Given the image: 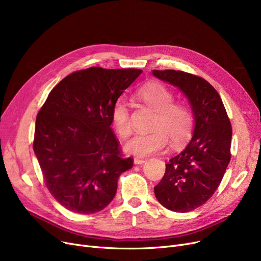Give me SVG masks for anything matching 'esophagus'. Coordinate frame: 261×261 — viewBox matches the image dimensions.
Here are the masks:
<instances>
[{
  "label": "esophagus",
  "mask_w": 261,
  "mask_h": 261,
  "mask_svg": "<svg viewBox=\"0 0 261 261\" xmlns=\"http://www.w3.org/2000/svg\"><path fill=\"white\" fill-rule=\"evenodd\" d=\"M145 162H146V159L139 158V156L134 158V164H136V165H142V164H144Z\"/></svg>",
  "instance_id": "obj_1"
}]
</instances>
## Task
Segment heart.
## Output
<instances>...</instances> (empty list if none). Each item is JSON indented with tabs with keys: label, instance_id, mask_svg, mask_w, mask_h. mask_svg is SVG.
I'll list each match as a JSON object with an SVG mask.
<instances>
[{
	"label": "heart",
	"instance_id": "b5f03b06",
	"mask_svg": "<svg viewBox=\"0 0 261 261\" xmlns=\"http://www.w3.org/2000/svg\"><path fill=\"white\" fill-rule=\"evenodd\" d=\"M138 100L155 111L151 132L134 135L126 144L128 152L146 156L165 148L168 140L174 147L185 144L193 135L195 115L186 103L175 102L173 93L159 82H150L136 90ZM111 121L116 133L121 138L130 135L132 127L130 110L127 102L118 98L111 109Z\"/></svg>",
	"mask_w": 261,
	"mask_h": 261
}]
</instances>
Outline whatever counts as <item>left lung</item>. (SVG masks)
Masks as SVG:
<instances>
[{
	"label": "left lung",
	"instance_id": "obj_1",
	"mask_svg": "<svg viewBox=\"0 0 261 261\" xmlns=\"http://www.w3.org/2000/svg\"><path fill=\"white\" fill-rule=\"evenodd\" d=\"M152 73L185 93L196 119L193 139L166 164L154 194L169 211L191 212L211 199L222 181L231 155V125L220 95L204 78L174 70Z\"/></svg>",
	"mask_w": 261,
	"mask_h": 261
}]
</instances>
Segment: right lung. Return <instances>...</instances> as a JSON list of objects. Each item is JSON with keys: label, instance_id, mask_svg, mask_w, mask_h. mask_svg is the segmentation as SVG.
Instances as JSON below:
<instances>
[{"label": "right lung", "instance_id": "obj_1", "mask_svg": "<svg viewBox=\"0 0 261 261\" xmlns=\"http://www.w3.org/2000/svg\"><path fill=\"white\" fill-rule=\"evenodd\" d=\"M139 68L93 66L63 78L37 115L34 151L50 195L77 214L103 210L132 168L111 128V109Z\"/></svg>", "mask_w": 261, "mask_h": 261}]
</instances>
